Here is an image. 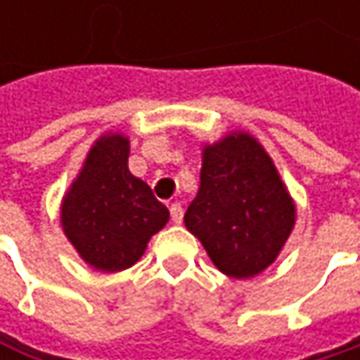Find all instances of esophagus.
Returning <instances> with one entry per match:
<instances>
[{
  "label": "esophagus",
  "mask_w": 360,
  "mask_h": 360,
  "mask_svg": "<svg viewBox=\"0 0 360 360\" xmlns=\"http://www.w3.org/2000/svg\"><path fill=\"white\" fill-rule=\"evenodd\" d=\"M169 208H171V219H173V223H177V225H179L181 221H183V208H181V204L173 202Z\"/></svg>",
  "instance_id": "1"
}]
</instances>
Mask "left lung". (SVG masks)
Masks as SVG:
<instances>
[{
	"label": "left lung",
	"mask_w": 360,
	"mask_h": 360,
	"mask_svg": "<svg viewBox=\"0 0 360 360\" xmlns=\"http://www.w3.org/2000/svg\"><path fill=\"white\" fill-rule=\"evenodd\" d=\"M183 221L221 273L250 279L281 254L296 204L262 143L231 131L204 143L198 195Z\"/></svg>",
	"instance_id": "obj_1"
}]
</instances>
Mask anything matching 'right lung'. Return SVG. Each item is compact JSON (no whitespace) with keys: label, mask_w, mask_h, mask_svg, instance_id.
I'll use <instances>...</instances> for the list:
<instances>
[{"label":"right lung","mask_w":360,"mask_h":360,"mask_svg":"<svg viewBox=\"0 0 360 360\" xmlns=\"http://www.w3.org/2000/svg\"><path fill=\"white\" fill-rule=\"evenodd\" d=\"M60 223L77 254L96 271L133 266L169 223V208L129 171V137L100 135L60 204Z\"/></svg>","instance_id":"1"}]
</instances>
